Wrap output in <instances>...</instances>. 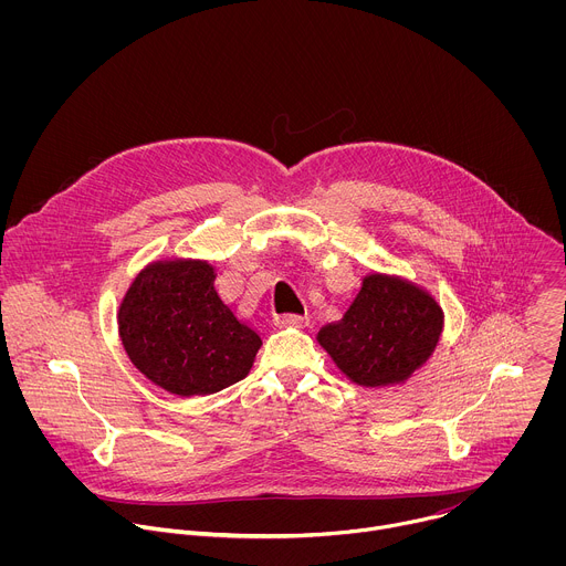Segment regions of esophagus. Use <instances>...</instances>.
I'll use <instances>...</instances> for the list:
<instances>
[{"mask_svg": "<svg viewBox=\"0 0 566 566\" xmlns=\"http://www.w3.org/2000/svg\"><path fill=\"white\" fill-rule=\"evenodd\" d=\"M275 325L282 329H304L308 325L306 315H295V313H284L275 317Z\"/></svg>", "mask_w": 566, "mask_h": 566, "instance_id": "obj_1", "label": "esophagus"}]
</instances>
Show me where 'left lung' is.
<instances>
[{"instance_id":"8db88e82","label":"left lung","mask_w":566,"mask_h":566,"mask_svg":"<svg viewBox=\"0 0 566 566\" xmlns=\"http://www.w3.org/2000/svg\"><path fill=\"white\" fill-rule=\"evenodd\" d=\"M441 334L443 308L430 291L400 275L367 273L345 315L315 340L352 382L387 387L421 369Z\"/></svg>"}]
</instances>
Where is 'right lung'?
Listing matches in <instances>:
<instances>
[{
	"label": "right lung",
	"mask_w": 566,
	"mask_h": 566,
	"mask_svg": "<svg viewBox=\"0 0 566 566\" xmlns=\"http://www.w3.org/2000/svg\"><path fill=\"white\" fill-rule=\"evenodd\" d=\"M208 260L149 262L125 291L118 334L134 367L175 396H208L247 378L260 334L221 300Z\"/></svg>",
	"instance_id": "right-lung-1"
}]
</instances>
